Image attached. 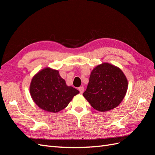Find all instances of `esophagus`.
<instances>
[{"label":"esophagus","mask_w":155,"mask_h":155,"mask_svg":"<svg viewBox=\"0 0 155 155\" xmlns=\"http://www.w3.org/2000/svg\"><path fill=\"white\" fill-rule=\"evenodd\" d=\"M79 92H80L81 94H83V92H84V87H79Z\"/></svg>","instance_id":"1"}]
</instances>
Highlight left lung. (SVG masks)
<instances>
[{"label":"left lung","mask_w":155,"mask_h":155,"mask_svg":"<svg viewBox=\"0 0 155 155\" xmlns=\"http://www.w3.org/2000/svg\"><path fill=\"white\" fill-rule=\"evenodd\" d=\"M127 88V79L122 70L114 64L103 63L92 70L83 95L94 109L107 112L121 104Z\"/></svg>","instance_id":"8db88e82"}]
</instances>
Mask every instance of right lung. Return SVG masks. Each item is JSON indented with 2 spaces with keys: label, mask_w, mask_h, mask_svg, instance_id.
Segmentation results:
<instances>
[{
  "label": "right lung",
  "mask_w": 155,
  "mask_h": 155,
  "mask_svg": "<svg viewBox=\"0 0 155 155\" xmlns=\"http://www.w3.org/2000/svg\"><path fill=\"white\" fill-rule=\"evenodd\" d=\"M30 93L33 101L40 109L56 113L67 107L79 91L67 85L59 70L45 67L32 78Z\"/></svg>",
  "instance_id": "obj_1"
}]
</instances>
